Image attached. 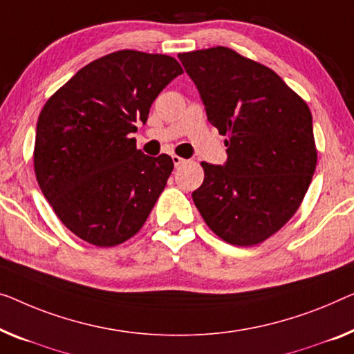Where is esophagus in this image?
<instances>
[{
    "label": "esophagus",
    "instance_id": "1",
    "mask_svg": "<svg viewBox=\"0 0 354 354\" xmlns=\"http://www.w3.org/2000/svg\"><path fill=\"white\" fill-rule=\"evenodd\" d=\"M171 160H173V163H175V167H181L183 163H186V160L183 159V157H179V156H171Z\"/></svg>",
    "mask_w": 354,
    "mask_h": 354
}]
</instances>
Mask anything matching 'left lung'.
Wrapping results in <instances>:
<instances>
[{"mask_svg":"<svg viewBox=\"0 0 354 354\" xmlns=\"http://www.w3.org/2000/svg\"><path fill=\"white\" fill-rule=\"evenodd\" d=\"M207 118L227 136V162H202L192 198L208 227L236 246L259 245L292 218L316 168L312 113L270 68L211 47L179 54Z\"/></svg>","mask_w":354,"mask_h":354,"instance_id":"left-lung-1","label":"left lung"}]
</instances>
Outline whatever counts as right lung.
I'll use <instances>...</instances> for the list:
<instances>
[{"instance_id": "obj_1", "label": "right lung", "mask_w": 354, "mask_h": 354, "mask_svg": "<svg viewBox=\"0 0 354 354\" xmlns=\"http://www.w3.org/2000/svg\"><path fill=\"white\" fill-rule=\"evenodd\" d=\"M183 68L173 57L118 50L81 68L42 108L35 173L63 224L87 243H124L146 223L173 171L136 149V122Z\"/></svg>"}]
</instances>
